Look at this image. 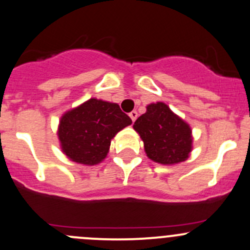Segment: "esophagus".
Returning <instances> with one entry per match:
<instances>
[{
  "label": "esophagus",
  "instance_id": "1",
  "mask_svg": "<svg viewBox=\"0 0 250 250\" xmlns=\"http://www.w3.org/2000/svg\"><path fill=\"white\" fill-rule=\"evenodd\" d=\"M129 117L132 118L133 122H135V120H136V118H138V112H136L135 110H133V111L129 114Z\"/></svg>",
  "mask_w": 250,
  "mask_h": 250
}]
</instances>
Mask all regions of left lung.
<instances>
[{
	"mask_svg": "<svg viewBox=\"0 0 250 250\" xmlns=\"http://www.w3.org/2000/svg\"><path fill=\"white\" fill-rule=\"evenodd\" d=\"M134 130L140 135L146 156L163 165L187 160L193 149L190 125L163 102L151 103L135 121Z\"/></svg>",
	"mask_w": 250,
	"mask_h": 250,
	"instance_id": "obj_1",
	"label": "left lung"
}]
</instances>
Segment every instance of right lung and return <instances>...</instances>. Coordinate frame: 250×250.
I'll use <instances>...</instances> for the list:
<instances>
[{"label":"right lung","mask_w":250,"mask_h":250,"mask_svg":"<svg viewBox=\"0 0 250 250\" xmlns=\"http://www.w3.org/2000/svg\"><path fill=\"white\" fill-rule=\"evenodd\" d=\"M129 125L132 120L120 105L91 98L62 115L57 136L68 159L96 165L106 158L115 135Z\"/></svg>","instance_id":"add662e5"}]
</instances>
